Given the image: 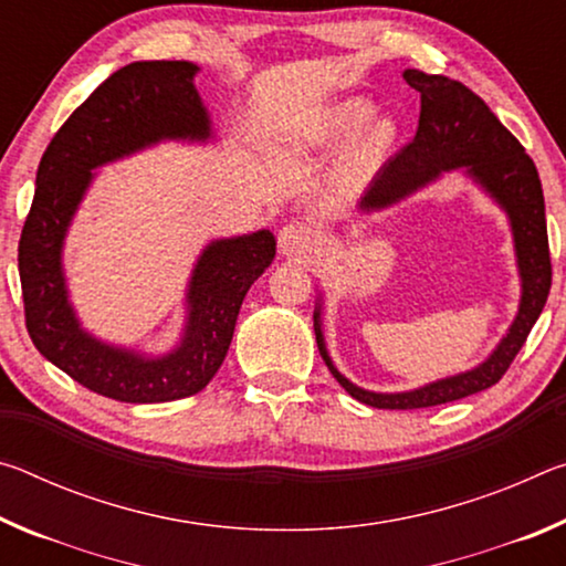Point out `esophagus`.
<instances>
[{"mask_svg": "<svg viewBox=\"0 0 566 566\" xmlns=\"http://www.w3.org/2000/svg\"><path fill=\"white\" fill-rule=\"evenodd\" d=\"M319 244L317 227L306 222H290L280 232V249L286 256H302Z\"/></svg>", "mask_w": 566, "mask_h": 566, "instance_id": "1", "label": "esophagus"}]
</instances>
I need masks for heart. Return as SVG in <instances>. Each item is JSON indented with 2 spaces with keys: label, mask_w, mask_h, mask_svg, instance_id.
Returning a JSON list of instances; mask_svg holds the SVG:
<instances>
[{
  "label": "heart",
  "mask_w": 566,
  "mask_h": 566,
  "mask_svg": "<svg viewBox=\"0 0 566 566\" xmlns=\"http://www.w3.org/2000/svg\"><path fill=\"white\" fill-rule=\"evenodd\" d=\"M371 117H375V107H371L369 102L364 99L339 102L322 117L319 137L322 142H327V145H342V142H349L357 137L358 132L371 122ZM397 137H399V129L395 122L377 119L359 135L357 142H354V147L349 151V165L357 171L377 169L381 161L391 155V149L397 145Z\"/></svg>",
  "instance_id": "b5f03b06"
}]
</instances>
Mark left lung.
Returning a JSON list of instances; mask_svg holds the SVG:
<instances>
[{"label": "left lung", "mask_w": 566, "mask_h": 566, "mask_svg": "<svg viewBox=\"0 0 566 566\" xmlns=\"http://www.w3.org/2000/svg\"><path fill=\"white\" fill-rule=\"evenodd\" d=\"M405 80L421 97L417 134L395 159L381 167L369 189L364 191L359 209L364 214L379 212V209H387L399 199L415 195L417 189L432 185L434 179L442 177V171L464 169V175L472 177L510 217L522 296L520 312H516L510 332L482 364L469 371H459L454 377L429 381L419 389L395 391V395H381V391L352 385L334 367L322 334V304H317L314 334H317L324 364L354 399L377 409L437 407L496 385L524 347L534 322L539 319L544 304H547L552 286L542 181L520 139L494 117L484 99L476 97L462 82L419 70H407Z\"/></svg>", "instance_id": "obj_1"}]
</instances>
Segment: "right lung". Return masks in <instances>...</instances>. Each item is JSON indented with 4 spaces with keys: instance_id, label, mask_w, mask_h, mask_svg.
I'll list each match as a JSON object with an SVG mask.
<instances>
[{
    "instance_id": "right-lung-1",
    "label": "right lung",
    "mask_w": 566,
    "mask_h": 566,
    "mask_svg": "<svg viewBox=\"0 0 566 566\" xmlns=\"http://www.w3.org/2000/svg\"><path fill=\"white\" fill-rule=\"evenodd\" d=\"M197 72L191 62H132L104 80L42 155L19 239L24 319L34 347L82 387L129 405L185 399L212 381L232 344L244 294L276 252L270 229L209 242L191 270L181 339L159 357L92 337L76 319L62 249L94 179L92 169L165 139L212 137L209 112L195 87Z\"/></svg>"
}]
</instances>
